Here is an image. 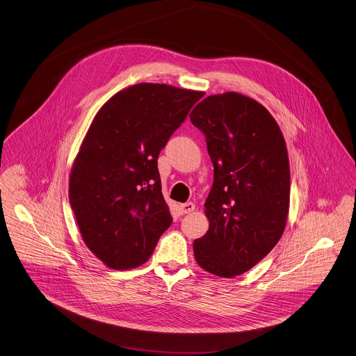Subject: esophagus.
Here are the masks:
<instances>
[{"label": "esophagus", "instance_id": "obj_1", "mask_svg": "<svg viewBox=\"0 0 356 356\" xmlns=\"http://www.w3.org/2000/svg\"><path fill=\"white\" fill-rule=\"evenodd\" d=\"M195 203H192V202H187V203H181L180 204V210H181V213L183 214H190L192 213L193 210H195Z\"/></svg>", "mask_w": 356, "mask_h": 356}]
</instances>
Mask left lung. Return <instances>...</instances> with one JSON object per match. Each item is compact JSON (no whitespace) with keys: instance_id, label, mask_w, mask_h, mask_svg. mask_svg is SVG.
<instances>
[{"instance_id":"left-lung-1","label":"left lung","mask_w":356,"mask_h":356,"mask_svg":"<svg viewBox=\"0 0 356 356\" xmlns=\"http://www.w3.org/2000/svg\"><path fill=\"white\" fill-rule=\"evenodd\" d=\"M206 137L214 183L204 203L209 230L193 241L196 263L220 277L244 274L280 240L290 209V164L283 134L252 97L225 92L190 113Z\"/></svg>"}]
</instances>
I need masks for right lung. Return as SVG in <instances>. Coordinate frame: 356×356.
Here are the masks:
<instances>
[{"mask_svg": "<svg viewBox=\"0 0 356 356\" xmlns=\"http://www.w3.org/2000/svg\"><path fill=\"white\" fill-rule=\"evenodd\" d=\"M203 95L142 82L95 115L70 170L69 200L85 245L112 270L145 264L170 226L157 160Z\"/></svg>", "mask_w": 356, "mask_h": 356, "instance_id": "obj_1", "label": "right lung"}]
</instances>
